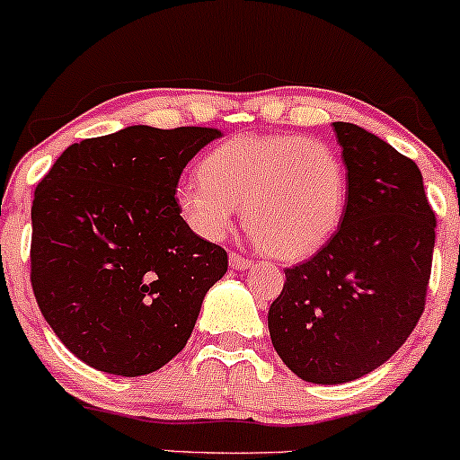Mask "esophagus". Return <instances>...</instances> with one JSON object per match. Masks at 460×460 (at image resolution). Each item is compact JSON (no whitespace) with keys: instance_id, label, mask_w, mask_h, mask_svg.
Instances as JSON below:
<instances>
[{"instance_id":"34e87169","label":"esophagus","mask_w":460,"mask_h":460,"mask_svg":"<svg viewBox=\"0 0 460 460\" xmlns=\"http://www.w3.org/2000/svg\"><path fill=\"white\" fill-rule=\"evenodd\" d=\"M230 267H232V270H250L252 261H250V258L236 254V252H232V254H230Z\"/></svg>"}]
</instances>
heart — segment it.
Returning a JSON list of instances; mask_svg holds the SVG:
<instances>
[{
	"instance_id": "1",
	"label": "heart",
	"mask_w": 460,
	"mask_h": 460,
	"mask_svg": "<svg viewBox=\"0 0 460 460\" xmlns=\"http://www.w3.org/2000/svg\"><path fill=\"white\" fill-rule=\"evenodd\" d=\"M348 199L339 152L322 138L241 134L210 149L199 180L175 189L180 215L202 239L219 241L243 213L247 232L267 254L304 258L337 230Z\"/></svg>"
}]
</instances>
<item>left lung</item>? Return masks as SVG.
<instances>
[{"mask_svg":"<svg viewBox=\"0 0 460 460\" xmlns=\"http://www.w3.org/2000/svg\"><path fill=\"white\" fill-rule=\"evenodd\" d=\"M348 169L341 226L285 270L267 323L282 363L341 385L389 360L426 306L437 219L411 158L354 123H332Z\"/></svg>","mask_w":460,"mask_h":460,"instance_id":"left-lung-1","label":"left lung"}]
</instances>
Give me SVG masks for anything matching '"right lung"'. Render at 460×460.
Returning <instances> with one entry per match:
<instances>
[{
    "mask_svg": "<svg viewBox=\"0 0 460 460\" xmlns=\"http://www.w3.org/2000/svg\"><path fill=\"white\" fill-rule=\"evenodd\" d=\"M215 128L130 126L65 149L32 202L30 280L56 337L91 367L146 376L189 341L228 271L175 204L182 169Z\"/></svg>",
    "mask_w": 460,
    "mask_h": 460,
    "instance_id": "right-lung-1",
    "label": "right lung"
}]
</instances>
